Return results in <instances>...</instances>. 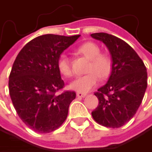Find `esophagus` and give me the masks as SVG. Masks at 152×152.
<instances>
[{"label":"esophagus","instance_id":"obj_1","mask_svg":"<svg viewBox=\"0 0 152 152\" xmlns=\"http://www.w3.org/2000/svg\"><path fill=\"white\" fill-rule=\"evenodd\" d=\"M76 96H77L78 98H84V97L86 96V94H85V93H82V92H77V93H76Z\"/></svg>","mask_w":152,"mask_h":152}]
</instances>
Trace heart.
I'll list each match as a JSON object with an SVG mask.
<instances>
[{"label": "heart", "mask_w": 152, "mask_h": 152, "mask_svg": "<svg viewBox=\"0 0 152 152\" xmlns=\"http://www.w3.org/2000/svg\"><path fill=\"white\" fill-rule=\"evenodd\" d=\"M77 51L91 60L88 67V74L76 77L69 87L77 92L86 93L92 90L99 82V76L105 78L109 76L112 69V60L105 53H100L101 49L93 42H86L78 47ZM57 68L62 76L69 77L72 76V69L69 57L61 54L57 61Z\"/></svg>", "instance_id": "b5f03b06"}]
</instances>
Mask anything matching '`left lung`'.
Segmentation results:
<instances>
[{
	"instance_id": "obj_1",
	"label": "left lung",
	"mask_w": 152,
	"mask_h": 152,
	"mask_svg": "<svg viewBox=\"0 0 152 152\" xmlns=\"http://www.w3.org/2000/svg\"><path fill=\"white\" fill-rule=\"evenodd\" d=\"M91 36L108 48L112 71L106 84L95 96L99 106L93 119L107 128H120L136 114L147 88V69L136 51L122 39L105 32Z\"/></svg>"
}]
</instances>
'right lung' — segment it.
Here are the masks:
<instances>
[{
  "mask_svg": "<svg viewBox=\"0 0 152 152\" xmlns=\"http://www.w3.org/2000/svg\"><path fill=\"white\" fill-rule=\"evenodd\" d=\"M79 37L42 35L27 43L15 58L9 78L10 95L20 119L35 132L50 133L67 119L76 92L56 93L64 86L57 61Z\"/></svg>",
  "mask_w": 152,
  "mask_h": 152,
  "instance_id": "right-lung-1",
  "label": "right lung"
}]
</instances>
